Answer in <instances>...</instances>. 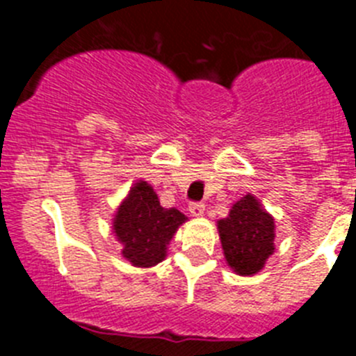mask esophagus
I'll use <instances>...</instances> for the list:
<instances>
[{"instance_id":"1","label":"esophagus","mask_w":356,"mask_h":356,"mask_svg":"<svg viewBox=\"0 0 356 356\" xmlns=\"http://www.w3.org/2000/svg\"><path fill=\"white\" fill-rule=\"evenodd\" d=\"M188 212H191V216L193 217H201L203 213H205V205H203V203H197V201L188 203Z\"/></svg>"}]
</instances>
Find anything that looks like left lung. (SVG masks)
<instances>
[{"mask_svg":"<svg viewBox=\"0 0 356 356\" xmlns=\"http://www.w3.org/2000/svg\"><path fill=\"white\" fill-rule=\"evenodd\" d=\"M225 259L241 276H251L275 253V219L251 194L235 203L228 217L217 221Z\"/></svg>","mask_w":356,"mask_h":356,"instance_id":"left-lung-1","label":"left lung"}]
</instances>
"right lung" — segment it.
Returning a JSON list of instances; mask_svg holds the SVG:
<instances>
[{"mask_svg":"<svg viewBox=\"0 0 356 356\" xmlns=\"http://www.w3.org/2000/svg\"><path fill=\"white\" fill-rule=\"evenodd\" d=\"M187 217L176 209H163L146 181H137L115 212L114 234L122 244V257L135 267H153L168 254V244Z\"/></svg>","mask_w":356,"mask_h":356,"instance_id":"right-lung-1","label":"right lung"}]
</instances>
